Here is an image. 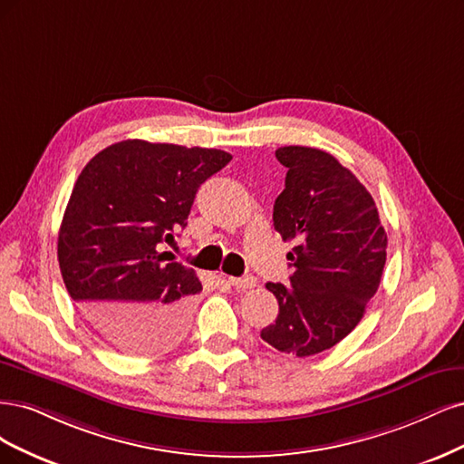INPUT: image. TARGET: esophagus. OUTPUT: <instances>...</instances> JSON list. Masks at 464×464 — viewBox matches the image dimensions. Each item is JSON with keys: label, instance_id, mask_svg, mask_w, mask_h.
Listing matches in <instances>:
<instances>
[{"label": "esophagus", "instance_id": "esophagus-1", "mask_svg": "<svg viewBox=\"0 0 464 464\" xmlns=\"http://www.w3.org/2000/svg\"><path fill=\"white\" fill-rule=\"evenodd\" d=\"M229 283L235 287V289H252L254 285H256V277L252 276H245V277H229Z\"/></svg>", "mask_w": 464, "mask_h": 464}]
</instances>
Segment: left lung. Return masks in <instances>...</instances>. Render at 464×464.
<instances>
[{
    "label": "left lung",
    "mask_w": 464,
    "mask_h": 464,
    "mask_svg": "<svg viewBox=\"0 0 464 464\" xmlns=\"http://www.w3.org/2000/svg\"><path fill=\"white\" fill-rule=\"evenodd\" d=\"M285 188L274 204V227L287 254L289 285L266 283L279 303L260 337L281 353L312 356L332 349L362 320L380 287L387 235L372 194L324 150L283 146Z\"/></svg>",
    "instance_id": "8db88e82"
}]
</instances>
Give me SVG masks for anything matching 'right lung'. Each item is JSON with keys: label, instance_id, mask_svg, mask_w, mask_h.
<instances>
[{"label": "right lung", "instance_id": "1", "mask_svg": "<svg viewBox=\"0 0 464 464\" xmlns=\"http://www.w3.org/2000/svg\"><path fill=\"white\" fill-rule=\"evenodd\" d=\"M231 161L216 148L123 140L103 148L72 187L57 237L63 283L113 349L150 356L188 325L202 283L163 243L187 227L198 187Z\"/></svg>", "mask_w": 464, "mask_h": 464}]
</instances>
